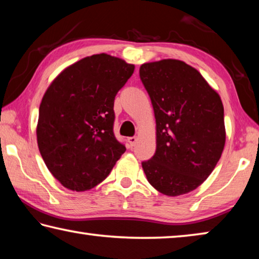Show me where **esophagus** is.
I'll list each match as a JSON object with an SVG mask.
<instances>
[{
    "instance_id": "1",
    "label": "esophagus",
    "mask_w": 259,
    "mask_h": 259,
    "mask_svg": "<svg viewBox=\"0 0 259 259\" xmlns=\"http://www.w3.org/2000/svg\"><path fill=\"white\" fill-rule=\"evenodd\" d=\"M137 137H129L128 138V143L130 144V146H135L136 143H137Z\"/></svg>"
}]
</instances>
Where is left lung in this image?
<instances>
[{
	"label": "left lung",
	"mask_w": 259,
	"mask_h": 259,
	"mask_svg": "<svg viewBox=\"0 0 259 259\" xmlns=\"http://www.w3.org/2000/svg\"><path fill=\"white\" fill-rule=\"evenodd\" d=\"M139 76L156 121V151L142 162L151 185L168 196L200 186L225 145L224 107L203 76L181 60L143 64Z\"/></svg>",
	"instance_id": "obj_1"
}]
</instances>
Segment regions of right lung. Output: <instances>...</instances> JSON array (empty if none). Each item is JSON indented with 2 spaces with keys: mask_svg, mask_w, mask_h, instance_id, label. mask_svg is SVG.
<instances>
[{
  "mask_svg": "<svg viewBox=\"0 0 259 259\" xmlns=\"http://www.w3.org/2000/svg\"><path fill=\"white\" fill-rule=\"evenodd\" d=\"M135 66L106 54L65 68L48 88L38 112V150L68 190H91L125 152L113 133L114 99Z\"/></svg>",
  "mask_w": 259,
  "mask_h": 259,
  "instance_id": "right-lung-1",
  "label": "right lung"
}]
</instances>
